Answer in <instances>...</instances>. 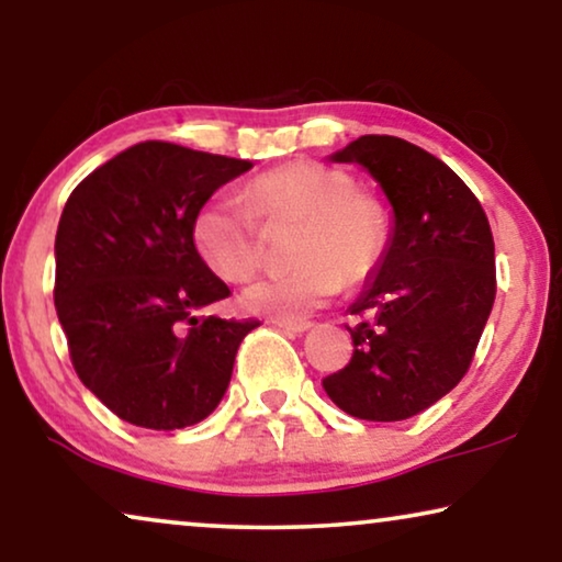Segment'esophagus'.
I'll return each instance as SVG.
<instances>
[{
    "mask_svg": "<svg viewBox=\"0 0 562 562\" xmlns=\"http://www.w3.org/2000/svg\"><path fill=\"white\" fill-rule=\"evenodd\" d=\"M273 325L286 329V333H294V335H302V333H306V329H312V322H306V319H276Z\"/></svg>",
    "mask_w": 562,
    "mask_h": 562,
    "instance_id": "obj_1",
    "label": "esophagus"
}]
</instances>
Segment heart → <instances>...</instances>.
<instances>
[{"instance_id": "obj_1", "label": "heart", "mask_w": 562, "mask_h": 562, "mask_svg": "<svg viewBox=\"0 0 562 562\" xmlns=\"http://www.w3.org/2000/svg\"><path fill=\"white\" fill-rule=\"evenodd\" d=\"M250 210L237 199H212L194 214L196 256L225 281H248L263 266L266 227L299 225L291 258L299 268L245 289L248 312L276 319H304L340 286L371 279L386 256L391 220L386 204L356 189L350 173L317 160H291L260 173L245 189Z\"/></svg>"}]
</instances>
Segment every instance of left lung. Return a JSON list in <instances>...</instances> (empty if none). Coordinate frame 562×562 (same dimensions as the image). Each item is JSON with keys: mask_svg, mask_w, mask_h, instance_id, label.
Masks as SVG:
<instances>
[{"mask_svg": "<svg viewBox=\"0 0 562 562\" xmlns=\"http://www.w3.org/2000/svg\"><path fill=\"white\" fill-rule=\"evenodd\" d=\"M373 176L391 204L386 256L350 314V363L322 381L350 417L398 422L452 391L471 366L496 299L494 237L460 176L391 135H363L329 156Z\"/></svg>", "mask_w": 562, "mask_h": 562, "instance_id": "left-lung-1", "label": "left lung"}]
</instances>
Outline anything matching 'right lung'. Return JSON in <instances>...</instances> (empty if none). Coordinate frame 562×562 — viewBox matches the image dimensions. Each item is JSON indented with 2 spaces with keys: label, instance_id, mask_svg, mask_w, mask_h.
<instances>
[{
  "label": "right lung",
  "instance_id": "1",
  "mask_svg": "<svg viewBox=\"0 0 562 562\" xmlns=\"http://www.w3.org/2000/svg\"><path fill=\"white\" fill-rule=\"evenodd\" d=\"M250 160L145 140L68 196L56 233V299L83 386L130 425L181 429L217 409L258 319L199 314L229 296L196 256L194 214Z\"/></svg>",
  "mask_w": 562,
  "mask_h": 562
}]
</instances>
